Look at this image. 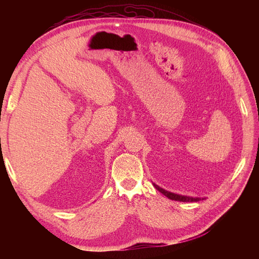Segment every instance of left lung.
Segmentation results:
<instances>
[{"instance_id": "obj_1", "label": "left lung", "mask_w": 259, "mask_h": 259, "mask_svg": "<svg viewBox=\"0 0 259 259\" xmlns=\"http://www.w3.org/2000/svg\"><path fill=\"white\" fill-rule=\"evenodd\" d=\"M153 186L156 187V189L158 191H160L162 195H164L166 197H168L169 199L171 200H176V201H183V202H192V201H199L201 200V198H198V197H189V196H183V195H178V194H174V192H170V191H167L164 190L162 188H160V187L157 186L153 184Z\"/></svg>"}]
</instances>
